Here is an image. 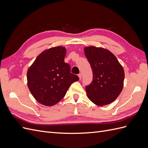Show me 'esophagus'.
<instances>
[{
	"mask_svg": "<svg viewBox=\"0 0 148 148\" xmlns=\"http://www.w3.org/2000/svg\"><path fill=\"white\" fill-rule=\"evenodd\" d=\"M78 77H79V79H82V73L78 74Z\"/></svg>",
	"mask_w": 148,
	"mask_h": 148,
	"instance_id": "1",
	"label": "esophagus"
}]
</instances>
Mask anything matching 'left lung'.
<instances>
[{"label": "left lung", "instance_id": "1", "mask_svg": "<svg viewBox=\"0 0 148 148\" xmlns=\"http://www.w3.org/2000/svg\"><path fill=\"white\" fill-rule=\"evenodd\" d=\"M84 51L93 75L92 82L86 86L88 97L97 106L109 104L122 91L125 78L123 67L107 49L90 46Z\"/></svg>", "mask_w": 148, "mask_h": 148}]
</instances>
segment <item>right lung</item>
<instances>
[{
  "label": "right lung",
  "mask_w": 148,
  "mask_h": 148,
  "mask_svg": "<svg viewBox=\"0 0 148 148\" xmlns=\"http://www.w3.org/2000/svg\"><path fill=\"white\" fill-rule=\"evenodd\" d=\"M66 49L55 47L37 57L27 71L28 86L35 99L46 106L63 99L70 85L79 80L64 62Z\"/></svg>",
  "instance_id": "right-lung-1"
}]
</instances>
